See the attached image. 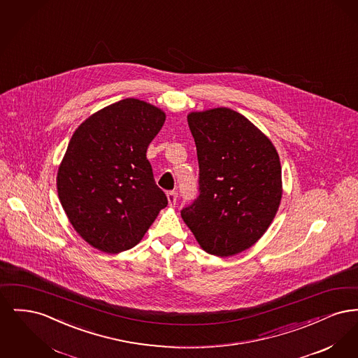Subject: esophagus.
Wrapping results in <instances>:
<instances>
[{"label": "esophagus", "instance_id": "34e87169", "mask_svg": "<svg viewBox=\"0 0 358 358\" xmlns=\"http://www.w3.org/2000/svg\"><path fill=\"white\" fill-rule=\"evenodd\" d=\"M166 197H168V203H169V205L174 206L176 203H177V193H176L174 190H171V192L166 193Z\"/></svg>", "mask_w": 358, "mask_h": 358}]
</instances>
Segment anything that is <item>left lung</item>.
Segmentation results:
<instances>
[{
	"label": "left lung",
	"instance_id": "obj_1",
	"mask_svg": "<svg viewBox=\"0 0 358 358\" xmlns=\"http://www.w3.org/2000/svg\"><path fill=\"white\" fill-rule=\"evenodd\" d=\"M200 168V194L181 217L210 255L252 247L282 200V168L271 139L236 111L217 107L187 114Z\"/></svg>",
	"mask_w": 358,
	"mask_h": 358
}]
</instances>
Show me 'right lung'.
<instances>
[{"label": "right lung", "mask_w": 358, "mask_h": 358, "mask_svg": "<svg viewBox=\"0 0 358 358\" xmlns=\"http://www.w3.org/2000/svg\"><path fill=\"white\" fill-rule=\"evenodd\" d=\"M165 120L161 108L127 98L75 130L57 171V194L73 229L94 248L120 254L136 247L168 205L146 158Z\"/></svg>", "instance_id": "1"}]
</instances>
